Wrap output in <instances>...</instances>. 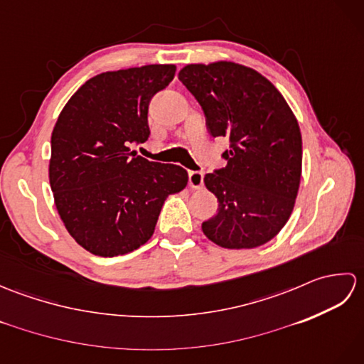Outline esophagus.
Listing matches in <instances>:
<instances>
[{"label": "esophagus", "instance_id": "1", "mask_svg": "<svg viewBox=\"0 0 364 364\" xmlns=\"http://www.w3.org/2000/svg\"><path fill=\"white\" fill-rule=\"evenodd\" d=\"M189 186H191V189L203 188V173L196 172V170L189 172Z\"/></svg>", "mask_w": 364, "mask_h": 364}]
</instances>
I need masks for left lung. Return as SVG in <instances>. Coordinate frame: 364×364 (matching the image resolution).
Wrapping results in <instances>:
<instances>
[{
    "label": "left lung",
    "mask_w": 364,
    "mask_h": 364,
    "mask_svg": "<svg viewBox=\"0 0 364 364\" xmlns=\"http://www.w3.org/2000/svg\"><path fill=\"white\" fill-rule=\"evenodd\" d=\"M202 106L213 137H228L227 167L205 175L219 200L202 223L223 249H255L275 237L296 205L301 176V134L296 115L261 73L230 60L188 64L178 73Z\"/></svg>",
    "instance_id": "8db88e82"
}]
</instances>
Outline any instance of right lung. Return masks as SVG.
<instances>
[{"mask_svg":"<svg viewBox=\"0 0 364 364\" xmlns=\"http://www.w3.org/2000/svg\"><path fill=\"white\" fill-rule=\"evenodd\" d=\"M175 72L173 64H151L100 73L75 92L53 128L54 205L70 236L97 257L144 245L166 198L188 186L183 167L129 149L149 139L150 100Z\"/></svg>","mask_w":364,"mask_h":364,"instance_id":"obj_1","label":"right lung"}]
</instances>
